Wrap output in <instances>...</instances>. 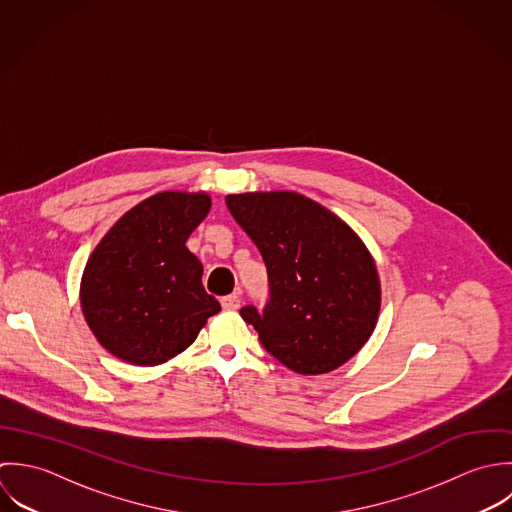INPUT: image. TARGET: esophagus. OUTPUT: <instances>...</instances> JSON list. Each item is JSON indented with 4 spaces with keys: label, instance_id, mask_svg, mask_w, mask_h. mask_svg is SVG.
<instances>
[{
    "label": "esophagus",
    "instance_id": "esophagus-1",
    "mask_svg": "<svg viewBox=\"0 0 512 512\" xmlns=\"http://www.w3.org/2000/svg\"><path fill=\"white\" fill-rule=\"evenodd\" d=\"M239 305H241V299H239L237 293L235 295H227V297L221 299V307L225 308V310H237Z\"/></svg>",
    "mask_w": 512,
    "mask_h": 512
}]
</instances>
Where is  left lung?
Here are the masks:
<instances>
[{
    "label": "left lung",
    "mask_w": 512,
    "mask_h": 512,
    "mask_svg": "<svg viewBox=\"0 0 512 512\" xmlns=\"http://www.w3.org/2000/svg\"><path fill=\"white\" fill-rule=\"evenodd\" d=\"M263 255L269 303L241 308L265 350L297 374H326L370 338L380 277L362 239L332 211L295 192L225 198Z\"/></svg>",
    "instance_id": "1"
}]
</instances>
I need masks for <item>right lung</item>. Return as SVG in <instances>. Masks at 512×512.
Returning <instances> with one entry per match:
<instances>
[{
    "instance_id": "obj_1",
    "label": "right lung",
    "mask_w": 512,
    "mask_h": 512,
    "mask_svg": "<svg viewBox=\"0 0 512 512\" xmlns=\"http://www.w3.org/2000/svg\"><path fill=\"white\" fill-rule=\"evenodd\" d=\"M211 198L160 192L126 211L91 253L81 308L101 346L134 366L184 352L219 303L205 293L204 267L186 247Z\"/></svg>"
}]
</instances>
